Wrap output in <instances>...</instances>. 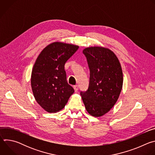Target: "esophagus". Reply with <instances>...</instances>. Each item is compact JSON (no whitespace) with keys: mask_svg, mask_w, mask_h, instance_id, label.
Here are the masks:
<instances>
[{"mask_svg":"<svg viewBox=\"0 0 155 155\" xmlns=\"http://www.w3.org/2000/svg\"><path fill=\"white\" fill-rule=\"evenodd\" d=\"M74 88L75 91V92H77L78 90V86L77 84H76V85H75V86H74Z\"/></svg>","mask_w":155,"mask_h":155,"instance_id":"1","label":"esophagus"}]
</instances>
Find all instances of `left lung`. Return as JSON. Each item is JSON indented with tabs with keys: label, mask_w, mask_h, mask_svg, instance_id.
Segmentation results:
<instances>
[{
	"label": "left lung",
	"mask_w": 155,
	"mask_h": 155,
	"mask_svg": "<svg viewBox=\"0 0 155 155\" xmlns=\"http://www.w3.org/2000/svg\"><path fill=\"white\" fill-rule=\"evenodd\" d=\"M90 69L87 90L81 91L87 112L99 117L117 102L123 86V72L118 59L113 51L103 47L86 48L83 51Z\"/></svg>",
	"instance_id": "left-lung-1"
}]
</instances>
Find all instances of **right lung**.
Wrapping results in <instances>:
<instances>
[{"label":"right lung","instance_id":"obj_1","mask_svg":"<svg viewBox=\"0 0 155 155\" xmlns=\"http://www.w3.org/2000/svg\"><path fill=\"white\" fill-rule=\"evenodd\" d=\"M78 48L72 44L54 42L37 58L31 75L32 90L37 103L48 112L62 110L74 93L67 81L64 65Z\"/></svg>","mask_w":155,"mask_h":155}]
</instances>
